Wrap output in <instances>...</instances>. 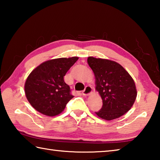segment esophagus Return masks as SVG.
I'll return each mask as SVG.
<instances>
[{"mask_svg":"<svg viewBox=\"0 0 160 160\" xmlns=\"http://www.w3.org/2000/svg\"><path fill=\"white\" fill-rule=\"evenodd\" d=\"M92 88L91 86H86L85 90L82 91V94L85 96H88L92 93Z\"/></svg>","mask_w":160,"mask_h":160,"instance_id":"34e87169","label":"esophagus"}]
</instances>
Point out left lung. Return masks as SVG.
Wrapping results in <instances>:
<instances>
[{"label":"left lung","mask_w":160,"mask_h":160,"mask_svg":"<svg viewBox=\"0 0 160 160\" xmlns=\"http://www.w3.org/2000/svg\"><path fill=\"white\" fill-rule=\"evenodd\" d=\"M88 63L95 77V90L103 102L96 115L111 121L125 114L137 97L136 87L131 75L117 62L108 59L90 56Z\"/></svg>","instance_id":"1"}]
</instances>
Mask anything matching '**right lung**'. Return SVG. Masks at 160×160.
<instances>
[{
    "label": "right lung",
    "mask_w": 160,
    "mask_h": 160,
    "mask_svg": "<svg viewBox=\"0 0 160 160\" xmlns=\"http://www.w3.org/2000/svg\"><path fill=\"white\" fill-rule=\"evenodd\" d=\"M78 57L59 58L43 62L32 70L25 83V93L29 104L42 114H60L73 96L63 77Z\"/></svg>",
    "instance_id": "add662e5"
}]
</instances>
